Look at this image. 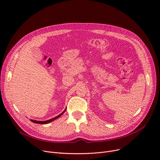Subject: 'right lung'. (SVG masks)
I'll return each mask as SVG.
<instances>
[{
    "label": "right lung",
    "instance_id": "right-lung-1",
    "mask_svg": "<svg viewBox=\"0 0 160 160\" xmlns=\"http://www.w3.org/2000/svg\"><path fill=\"white\" fill-rule=\"evenodd\" d=\"M65 110H66V109L65 110L61 113V114H60V115H58V116H56V117H54V118H52V119H49V120H47V121H35V120H32V119H30V121H32V122H34V123H37V124H47V123H49V122H52V121H54V120H55V119H58V117H60L65 112Z\"/></svg>",
    "mask_w": 160,
    "mask_h": 160
}]
</instances>
